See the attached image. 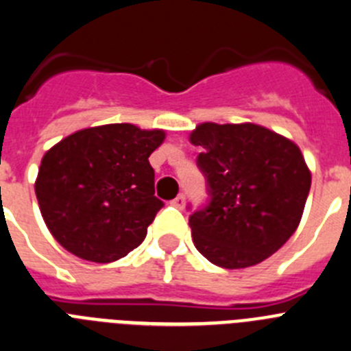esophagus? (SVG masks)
Masks as SVG:
<instances>
[{"instance_id": "obj_1", "label": "esophagus", "mask_w": 351, "mask_h": 351, "mask_svg": "<svg viewBox=\"0 0 351 351\" xmlns=\"http://www.w3.org/2000/svg\"><path fill=\"white\" fill-rule=\"evenodd\" d=\"M171 204L175 206V208H178V209H183V208H185V195H183V194H180L178 197H175V199H173V201H171Z\"/></svg>"}]
</instances>
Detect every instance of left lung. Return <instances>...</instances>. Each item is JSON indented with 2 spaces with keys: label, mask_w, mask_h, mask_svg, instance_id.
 Returning a JSON list of instances; mask_svg holds the SVG:
<instances>
[{
  "label": "left lung",
  "mask_w": 351,
  "mask_h": 351,
  "mask_svg": "<svg viewBox=\"0 0 351 351\" xmlns=\"http://www.w3.org/2000/svg\"><path fill=\"white\" fill-rule=\"evenodd\" d=\"M209 202L189 225L199 253L237 270L261 263L296 232L312 175L300 147L253 123H202L191 133Z\"/></svg>",
  "instance_id": "obj_1"
}]
</instances>
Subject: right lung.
Segmentation results:
<instances>
[{
  "mask_svg": "<svg viewBox=\"0 0 351 351\" xmlns=\"http://www.w3.org/2000/svg\"><path fill=\"white\" fill-rule=\"evenodd\" d=\"M166 133L135 124L86 128L51 147L34 183L43 220L83 260L110 263L138 247L162 201L149 157Z\"/></svg>",
  "mask_w": 351,
  "mask_h": 351,
  "instance_id": "1",
  "label": "right lung"
}]
</instances>
